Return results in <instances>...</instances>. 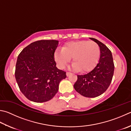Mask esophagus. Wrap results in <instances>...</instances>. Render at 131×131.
<instances>
[{
    "label": "esophagus",
    "mask_w": 131,
    "mask_h": 131,
    "mask_svg": "<svg viewBox=\"0 0 131 131\" xmlns=\"http://www.w3.org/2000/svg\"><path fill=\"white\" fill-rule=\"evenodd\" d=\"M70 74H71V73L70 72H66V75H67L68 77V76H69Z\"/></svg>",
    "instance_id": "34e87169"
}]
</instances>
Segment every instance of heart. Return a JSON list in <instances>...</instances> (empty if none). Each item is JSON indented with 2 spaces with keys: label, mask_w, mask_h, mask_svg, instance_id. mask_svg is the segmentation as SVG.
Wrapping results in <instances>:
<instances>
[{
  "label": "heart",
  "mask_w": 131,
  "mask_h": 131,
  "mask_svg": "<svg viewBox=\"0 0 131 131\" xmlns=\"http://www.w3.org/2000/svg\"><path fill=\"white\" fill-rule=\"evenodd\" d=\"M100 56V49L93 41L70 42L63 49L55 53V60L61 68H64L72 57V68L80 72H87L97 65Z\"/></svg>",
  "instance_id": "obj_1"
}]
</instances>
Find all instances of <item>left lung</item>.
I'll list each match as a JSON object with an SVG mask.
<instances>
[{"instance_id": "left-lung-1", "label": "left lung", "mask_w": 131, "mask_h": 131, "mask_svg": "<svg viewBox=\"0 0 131 131\" xmlns=\"http://www.w3.org/2000/svg\"><path fill=\"white\" fill-rule=\"evenodd\" d=\"M97 44L100 49V57L93 69L84 75H77L74 88L82 96L93 98L104 93L110 85L113 75L114 66L112 54L103 43L89 38Z\"/></svg>"}]
</instances>
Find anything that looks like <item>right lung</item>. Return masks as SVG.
Masks as SVG:
<instances>
[{
	"mask_svg": "<svg viewBox=\"0 0 131 131\" xmlns=\"http://www.w3.org/2000/svg\"><path fill=\"white\" fill-rule=\"evenodd\" d=\"M58 41L41 40L31 43L20 52L15 76L20 91L35 103L50 100L58 92L66 72L56 67L54 53Z\"/></svg>",
	"mask_w": 131,
	"mask_h": 131,
	"instance_id": "obj_1",
	"label": "right lung"
}]
</instances>
